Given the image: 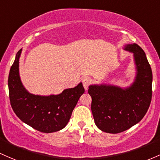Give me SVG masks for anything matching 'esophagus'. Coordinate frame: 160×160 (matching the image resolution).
<instances>
[{"label":"esophagus","instance_id":"1","mask_svg":"<svg viewBox=\"0 0 160 160\" xmlns=\"http://www.w3.org/2000/svg\"><path fill=\"white\" fill-rule=\"evenodd\" d=\"M82 83H83L84 89H85L86 90H87L89 86L90 85V83H91V80H89L88 77H84L83 80H82Z\"/></svg>","mask_w":160,"mask_h":160}]
</instances>
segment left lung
I'll list each match as a JSON object with an SVG mask.
<instances>
[{
	"instance_id": "left-lung-1",
	"label": "left lung",
	"mask_w": 160,
	"mask_h": 160,
	"mask_svg": "<svg viewBox=\"0 0 160 160\" xmlns=\"http://www.w3.org/2000/svg\"><path fill=\"white\" fill-rule=\"evenodd\" d=\"M124 50L134 54L136 77L126 88L100 84L90 85L91 110L98 128L110 134L129 129L141 121L152 99V73L145 52L137 44H128Z\"/></svg>"
}]
</instances>
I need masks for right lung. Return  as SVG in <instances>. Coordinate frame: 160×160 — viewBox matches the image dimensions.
Wrapping results in <instances>:
<instances>
[{"label":"right lung","instance_id":"add662e5","mask_svg":"<svg viewBox=\"0 0 160 160\" xmlns=\"http://www.w3.org/2000/svg\"><path fill=\"white\" fill-rule=\"evenodd\" d=\"M22 49L17 54L8 77L10 105L22 122L43 133L63 129L71 118L84 88L80 83L74 88L66 89L58 95L39 96L29 93L21 82L19 60Z\"/></svg>","mask_w":160,"mask_h":160}]
</instances>
